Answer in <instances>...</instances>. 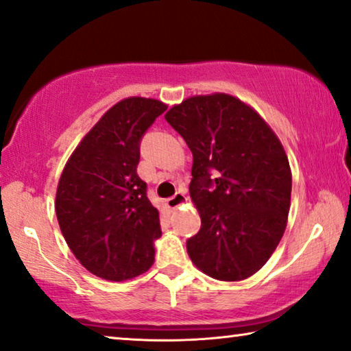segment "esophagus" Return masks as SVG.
<instances>
[{
  "label": "esophagus",
  "instance_id": "34e87169",
  "mask_svg": "<svg viewBox=\"0 0 351 351\" xmlns=\"http://www.w3.org/2000/svg\"><path fill=\"white\" fill-rule=\"evenodd\" d=\"M187 200H189V197H187L184 192H176L173 197L167 198V206H169L170 211H175V209H178L180 206L186 205Z\"/></svg>",
  "mask_w": 351,
  "mask_h": 351
}]
</instances>
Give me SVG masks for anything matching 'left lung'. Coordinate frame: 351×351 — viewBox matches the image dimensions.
Masks as SVG:
<instances>
[{
    "instance_id": "8db88e82",
    "label": "left lung",
    "mask_w": 351,
    "mask_h": 351,
    "mask_svg": "<svg viewBox=\"0 0 351 351\" xmlns=\"http://www.w3.org/2000/svg\"><path fill=\"white\" fill-rule=\"evenodd\" d=\"M165 119L192 151L191 198L202 227L187 254L202 273L254 276L284 237L291 170L280 140L255 110L226 93L187 97Z\"/></svg>"
}]
</instances>
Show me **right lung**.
I'll use <instances>...</instances> for the list:
<instances>
[{
    "instance_id": "1",
    "label": "right lung",
    "mask_w": 351,
    "mask_h": 351,
    "mask_svg": "<svg viewBox=\"0 0 351 351\" xmlns=\"http://www.w3.org/2000/svg\"><path fill=\"white\" fill-rule=\"evenodd\" d=\"M167 110L151 97H125L102 114L67 159L55 211L75 258L101 279L121 282L154 263L158 208L137 175L140 138Z\"/></svg>"
}]
</instances>
